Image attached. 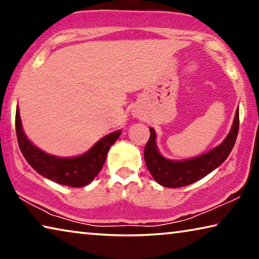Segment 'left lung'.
<instances>
[{
	"label": "left lung",
	"mask_w": 259,
	"mask_h": 259,
	"mask_svg": "<svg viewBox=\"0 0 259 259\" xmlns=\"http://www.w3.org/2000/svg\"><path fill=\"white\" fill-rule=\"evenodd\" d=\"M150 139L144 150V159L148 171L160 185L164 187L176 188L186 186L207 176L230 155L239 133V107L235 112L233 125L224 142L213 150L194 159L186 161L164 159L156 148L154 129L150 128Z\"/></svg>",
	"instance_id": "left-lung-1"
}]
</instances>
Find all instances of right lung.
<instances>
[{
  "instance_id": "obj_1",
  "label": "right lung",
  "mask_w": 259,
  "mask_h": 259,
  "mask_svg": "<svg viewBox=\"0 0 259 259\" xmlns=\"http://www.w3.org/2000/svg\"><path fill=\"white\" fill-rule=\"evenodd\" d=\"M16 133L18 145L26 161L43 177L60 185L82 187L90 184L102 170L109 147L120 137L121 131L105 136L85 154L77 157H58L35 147L26 137L21 126L19 109H16Z\"/></svg>"
}]
</instances>
